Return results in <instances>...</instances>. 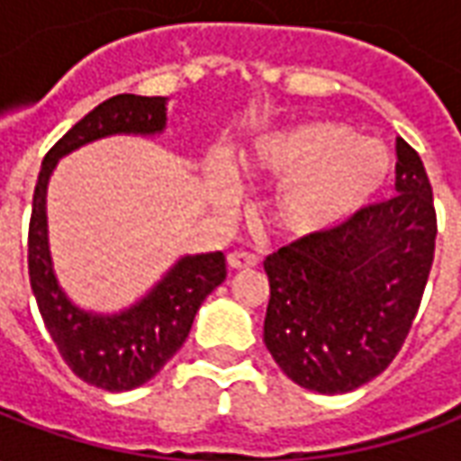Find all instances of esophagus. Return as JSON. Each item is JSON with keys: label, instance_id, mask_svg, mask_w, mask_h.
Returning <instances> with one entry per match:
<instances>
[{"label": "esophagus", "instance_id": "obj_1", "mask_svg": "<svg viewBox=\"0 0 461 461\" xmlns=\"http://www.w3.org/2000/svg\"><path fill=\"white\" fill-rule=\"evenodd\" d=\"M227 264H230L231 271H241V269H254L259 259L254 254H247V251H231L227 257Z\"/></svg>", "mask_w": 461, "mask_h": 461}]
</instances>
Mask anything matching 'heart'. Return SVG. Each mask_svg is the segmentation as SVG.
<instances>
[{
	"mask_svg": "<svg viewBox=\"0 0 461 461\" xmlns=\"http://www.w3.org/2000/svg\"><path fill=\"white\" fill-rule=\"evenodd\" d=\"M247 172L264 187H281L271 220L306 240L339 230L373 204L395 172V158L383 142L360 138L343 122L311 121L257 140ZM214 194L231 204L234 185L227 175H217Z\"/></svg>",
	"mask_w": 461,
	"mask_h": 461,
	"instance_id": "obj_1",
	"label": "heart"
}]
</instances>
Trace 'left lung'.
<instances>
[{"label": "left lung", "instance_id": "1", "mask_svg": "<svg viewBox=\"0 0 461 461\" xmlns=\"http://www.w3.org/2000/svg\"><path fill=\"white\" fill-rule=\"evenodd\" d=\"M395 148V197L264 261V343L306 390L340 395L370 383L393 363L420 309L435 259V202L420 155L402 138Z\"/></svg>", "mask_w": 461, "mask_h": 461}]
</instances>
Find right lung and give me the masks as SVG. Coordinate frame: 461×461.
Segmentation results:
<instances>
[{
	"instance_id": "1",
	"label": "right lung",
	"mask_w": 461,
	"mask_h": 461,
	"mask_svg": "<svg viewBox=\"0 0 461 461\" xmlns=\"http://www.w3.org/2000/svg\"><path fill=\"white\" fill-rule=\"evenodd\" d=\"M167 98L121 94L84 115L46 152L34 187L29 221V281L49 336L66 366L88 385L108 393L140 387L162 370L187 340L202 301L227 276L221 251L187 254L140 301L118 313H94L66 296L54 274L46 224V190L56 162L81 145L108 135H160Z\"/></svg>"
}]
</instances>
